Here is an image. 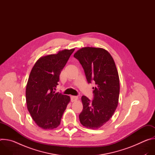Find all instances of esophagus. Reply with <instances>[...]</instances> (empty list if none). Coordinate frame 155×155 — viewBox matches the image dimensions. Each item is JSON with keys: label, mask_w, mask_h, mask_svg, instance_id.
I'll use <instances>...</instances> for the list:
<instances>
[{"label": "esophagus", "mask_w": 155, "mask_h": 155, "mask_svg": "<svg viewBox=\"0 0 155 155\" xmlns=\"http://www.w3.org/2000/svg\"><path fill=\"white\" fill-rule=\"evenodd\" d=\"M71 99L72 102H74V101H76L78 100V97L76 96H71Z\"/></svg>", "instance_id": "esophagus-1"}]
</instances>
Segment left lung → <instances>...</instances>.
<instances>
[{"label": "left lung", "mask_w": 155, "mask_h": 155, "mask_svg": "<svg viewBox=\"0 0 155 155\" xmlns=\"http://www.w3.org/2000/svg\"><path fill=\"white\" fill-rule=\"evenodd\" d=\"M74 56L81 64L87 83L96 84L93 100L81 97L80 121L87 128L98 129L112 117L118 105L120 80L115 63L110 54L101 48L84 47Z\"/></svg>", "instance_id": "left-lung-1"}]
</instances>
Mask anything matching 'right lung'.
Masks as SVG:
<instances>
[{
	"instance_id": "1",
	"label": "right lung",
	"mask_w": 155,
	"mask_h": 155,
	"mask_svg": "<svg viewBox=\"0 0 155 155\" xmlns=\"http://www.w3.org/2000/svg\"><path fill=\"white\" fill-rule=\"evenodd\" d=\"M75 49L40 58L31 72L26 90L27 107L37 126L53 129L61 123L70 102L69 96L56 93L59 75Z\"/></svg>"
}]
</instances>
